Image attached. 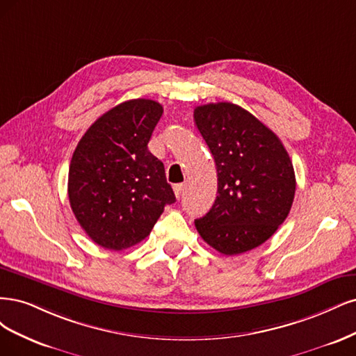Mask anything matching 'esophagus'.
<instances>
[{"mask_svg": "<svg viewBox=\"0 0 356 356\" xmlns=\"http://www.w3.org/2000/svg\"><path fill=\"white\" fill-rule=\"evenodd\" d=\"M183 188H185V186H183L181 185V183H179V185H175V195H176V198H180L181 197V195H183Z\"/></svg>", "mask_w": 356, "mask_h": 356, "instance_id": "34e87169", "label": "esophagus"}]
</instances>
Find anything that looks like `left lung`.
Segmentation results:
<instances>
[{
	"label": "left lung",
	"mask_w": 356,
	"mask_h": 356,
	"mask_svg": "<svg viewBox=\"0 0 356 356\" xmlns=\"http://www.w3.org/2000/svg\"><path fill=\"white\" fill-rule=\"evenodd\" d=\"M193 120L217 170L216 201L195 227L219 253H245L277 232L291 210V159L278 136L235 103L197 106Z\"/></svg>",
	"instance_id": "left-lung-1"
}]
</instances>
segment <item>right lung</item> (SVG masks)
Returning <instances> with one entry per match:
<instances>
[{"instance_id": "right-lung-1", "label": "right lung", "mask_w": 356, "mask_h": 356, "mask_svg": "<svg viewBox=\"0 0 356 356\" xmlns=\"http://www.w3.org/2000/svg\"><path fill=\"white\" fill-rule=\"evenodd\" d=\"M163 106L122 102L97 118L78 142L67 195L78 223L95 243L121 251L139 244L176 202L164 164L147 149Z\"/></svg>"}]
</instances>
